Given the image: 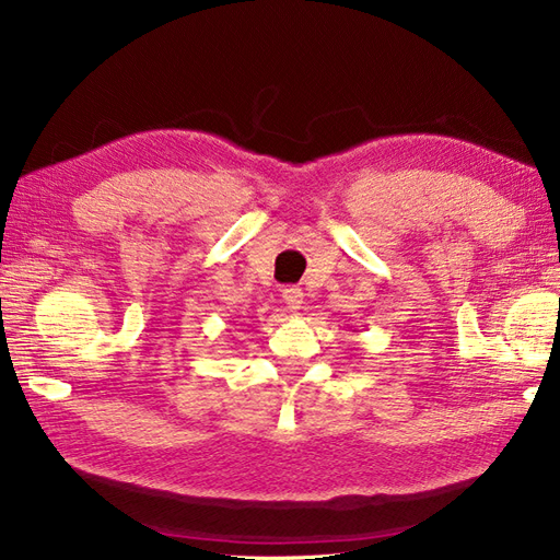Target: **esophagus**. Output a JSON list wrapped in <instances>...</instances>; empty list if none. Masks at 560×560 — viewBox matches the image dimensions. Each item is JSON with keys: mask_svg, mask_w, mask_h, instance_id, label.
Returning a JSON list of instances; mask_svg holds the SVG:
<instances>
[{"mask_svg": "<svg viewBox=\"0 0 560 560\" xmlns=\"http://www.w3.org/2000/svg\"><path fill=\"white\" fill-rule=\"evenodd\" d=\"M281 298H283V305L291 312H298L302 307V291L298 285H285V289H281Z\"/></svg>", "mask_w": 560, "mask_h": 560, "instance_id": "34e87169", "label": "esophagus"}]
</instances>
